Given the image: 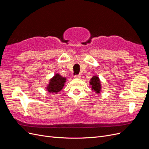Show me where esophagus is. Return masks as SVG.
<instances>
[{"mask_svg": "<svg viewBox=\"0 0 149 149\" xmlns=\"http://www.w3.org/2000/svg\"><path fill=\"white\" fill-rule=\"evenodd\" d=\"M81 77V74H76V75L74 76V78H75V79H80Z\"/></svg>", "mask_w": 149, "mask_h": 149, "instance_id": "obj_1", "label": "esophagus"}]
</instances>
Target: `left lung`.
Masks as SVG:
<instances>
[{
  "label": "left lung",
  "mask_w": 149,
  "mask_h": 149,
  "mask_svg": "<svg viewBox=\"0 0 149 149\" xmlns=\"http://www.w3.org/2000/svg\"><path fill=\"white\" fill-rule=\"evenodd\" d=\"M90 85L91 86L92 90H94V91L96 93H100L101 91V82L99 77L96 76H93L90 80Z\"/></svg>",
  "instance_id": "1"
}]
</instances>
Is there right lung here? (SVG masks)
Returning a JSON list of instances; mask_svg holds the SVG:
<instances>
[{
	"label": "right lung",
	"instance_id": "obj_1",
	"mask_svg": "<svg viewBox=\"0 0 149 149\" xmlns=\"http://www.w3.org/2000/svg\"><path fill=\"white\" fill-rule=\"evenodd\" d=\"M66 81V78L61 76L59 74H56L54 76L52 79L49 81V85L47 86V90L49 93H56L60 91L63 87L64 86V84Z\"/></svg>",
	"mask_w": 149,
	"mask_h": 149
}]
</instances>
